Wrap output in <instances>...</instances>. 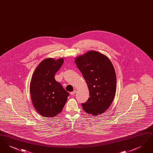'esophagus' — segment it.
Listing matches in <instances>:
<instances>
[{
  "label": "esophagus",
  "instance_id": "1",
  "mask_svg": "<svg viewBox=\"0 0 153 153\" xmlns=\"http://www.w3.org/2000/svg\"><path fill=\"white\" fill-rule=\"evenodd\" d=\"M76 90H74V91H73V92H71V95H74V94H76Z\"/></svg>",
  "mask_w": 153,
  "mask_h": 153
}]
</instances>
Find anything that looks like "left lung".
<instances>
[{"mask_svg":"<svg viewBox=\"0 0 153 153\" xmlns=\"http://www.w3.org/2000/svg\"><path fill=\"white\" fill-rule=\"evenodd\" d=\"M87 82L90 97L83 109L96 116L104 113L113 102L117 89L115 71L109 58L96 51H88L75 59Z\"/></svg>","mask_w":153,"mask_h":153,"instance_id":"1","label":"left lung"}]
</instances>
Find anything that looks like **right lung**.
Listing matches in <instances>:
<instances>
[{"mask_svg":"<svg viewBox=\"0 0 153 153\" xmlns=\"http://www.w3.org/2000/svg\"><path fill=\"white\" fill-rule=\"evenodd\" d=\"M63 62V58L45 59L33 74L30 85L31 101L36 111L43 117H51L59 114L69 95L54 79Z\"/></svg>","mask_w":153,"mask_h":153,"instance_id":"1","label":"right lung"}]
</instances>
